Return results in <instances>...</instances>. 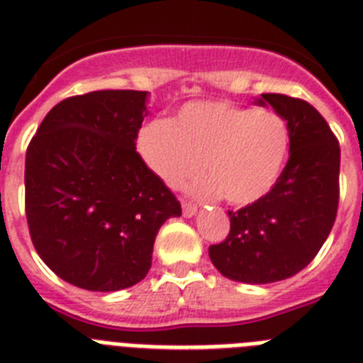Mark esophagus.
<instances>
[{
	"mask_svg": "<svg viewBox=\"0 0 363 363\" xmlns=\"http://www.w3.org/2000/svg\"><path fill=\"white\" fill-rule=\"evenodd\" d=\"M182 208H184L185 217H193V215L199 211V208H196L193 202H184V203H182Z\"/></svg>",
	"mask_w": 363,
	"mask_h": 363,
	"instance_id": "34e87169",
	"label": "esophagus"
}]
</instances>
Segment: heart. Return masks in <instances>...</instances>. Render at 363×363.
<instances>
[{
    "label": "heart",
    "mask_w": 363,
    "mask_h": 363,
    "mask_svg": "<svg viewBox=\"0 0 363 363\" xmlns=\"http://www.w3.org/2000/svg\"><path fill=\"white\" fill-rule=\"evenodd\" d=\"M145 164L164 185L176 189L203 172L199 193L223 194L247 206L263 199L280 178L289 148L286 122L271 111L228 101H196L172 122L155 121L139 133Z\"/></svg>",
    "instance_id": "1"
}]
</instances>
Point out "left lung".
I'll list each match as a JSON object with an SVG mask.
<instances>
[{"instance_id":"left-lung-1","label":"left lung","mask_w":363,"mask_h":363,"mask_svg":"<svg viewBox=\"0 0 363 363\" xmlns=\"http://www.w3.org/2000/svg\"><path fill=\"white\" fill-rule=\"evenodd\" d=\"M287 122L289 160L263 199L228 211L230 233L209 247L223 277L247 284L286 280L306 267L330 233L340 203V143L321 113L286 94H262Z\"/></svg>"}]
</instances>
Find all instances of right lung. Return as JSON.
<instances>
[{"label":"right lung","instance_id":"obj_1","mask_svg":"<svg viewBox=\"0 0 363 363\" xmlns=\"http://www.w3.org/2000/svg\"><path fill=\"white\" fill-rule=\"evenodd\" d=\"M145 111V91L72 96L27 146L29 235L42 262L72 286L118 291L140 282L161 224L182 215L135 148Z\"/></svg>","mask_w":363,"mask_h":363}]
</instances>
